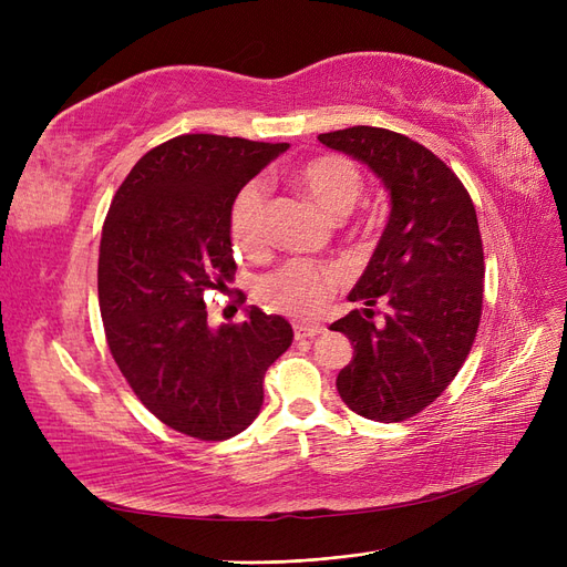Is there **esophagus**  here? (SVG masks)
Segmentation results:
<instances>
[{"instance_id": "34e87169", "label": "esophagus", "mask_w": 567, "mask_h": 567, "mask_svg": "<svg viewBox=\"0 0 567 567\" xmlns=\"http://www.w3.org/2000/svg\"><path fill=\"white\" fill-rule=\"evenodd\" d=\"M323 331H326V329H323V326H319V323H302V321L293 323V333H296V338H298V340L321 336Z\"/></svg>"}]
</instances>
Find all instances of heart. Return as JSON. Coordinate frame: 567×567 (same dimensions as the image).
Segmentation results:
<instances>
[{
    "label": "heart",
    "mask_w": 567,
    "mask_h": 567,
    "mask_svg": "<svg viewBox=\"0 0 567 567\" xmlns=\"http://www.w3.org/2000/svg\"><path fill=\"white\" fill-rule=\"evenodd\" d=\"M296 186L329 219L350 215L362 194V175L352 161L342 156H319L307 161L293 177ZM229 229L236 246L246 252H260L267 244V186L260 179L248 182L234 196ZM340 284L336 267L290 260L257 281V298L271 310L288 317H317Z\"/></svg>",
    "instance_id": "obj_1"
}]
</instances>
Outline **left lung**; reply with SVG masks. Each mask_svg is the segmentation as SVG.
Returning a JSON list of instances; mask_svg holds the SVG:
<instances>
[{
	"mask_svg": "<svg viewBox=\"0 0 567 567\" xmlns=\"http://www.w3.org/2000/svg\"><path fill=\"white\" fill-rule=\"evenodd\" d=\"M319 142L364 163L390 196V217L359 277L352 310L331 323L354 348L336 388L354 414L398 423L435 402L466 362L483 315V238L466 188L433 151L357 125ZM386 305L381 322L372 307Z\"/></svg>",
	"mask_w": 567,
	"mask_h": 567,
	"instance_id": "8db88e82",
	"label": "left lung"
}]
</instances>
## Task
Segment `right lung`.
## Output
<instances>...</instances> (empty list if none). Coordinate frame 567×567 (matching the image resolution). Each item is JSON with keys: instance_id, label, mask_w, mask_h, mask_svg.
I'll return each instance as SVG.
<instances>
[{"instance_id": "add662e5", "label": "right lung", "mask_w": 567, "mask_h": 567, "mask_svg": "<svg viewBox=\"0 0 567 567\" xmlns=\"http://www.w3.org/2000/svg\"><path fill=\"white\" fill-rule=\"evenodd\" d=\"M288 144L182 134L132 167L101 231L99 307L117 369L175 431L229 440L257 419L265 371L293 342L279 315L248 307L208 323L203 293L236 271L234 196Z\"/></svg>"}]
</instances>
